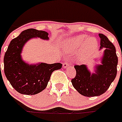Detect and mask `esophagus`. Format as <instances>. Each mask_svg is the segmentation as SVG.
Listing matches in <instances>:
<instances>
[{
	"label": "esophagus",
	"instance_id": "esophagus-1",
	"mask_svg": "<svg viewBox=\"0 0 122 122\" xmlns=\"http://www.w3.org/2000/svg\"><path fill=\"white\" fill-rule=\"evenodd\" d=\"M69 64H70V62L69 61H66L63 64V67H64V68H66L69 66Z\"/></svg>",
	"mask_w": 122,
	"mask_h": 122
}]
</instances>
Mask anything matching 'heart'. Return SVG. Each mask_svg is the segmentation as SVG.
Segmentation results:
<instances>
[{
    "instance_id": "b5f03b06",
    "label": "heart",
    "mask_w": 122,
    "mask_h": 122,
    "mask_svg": "<svg viewBox=\"0 0 122 122\" xmlns=\"http://www.w3.org/2000/svg\"><path fill=\"white\" fill-rule=\"evenodd\" d=\"M97 45L96 40L93 37L86 38L85 36L80 35L69 39L67 42V46L71 51L79 50L82 46V50L84 54H87Z\"/></svg>"
}]
</instances>
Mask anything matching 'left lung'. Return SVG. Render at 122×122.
I'll return each instance as SVG.
<instances>
[{"label":"left lung","instance_id":"1","mask_svg":"<svg viewBox=\"0 0 122 122\" xmlns=\"http://www.w3.org/2000/svg\"><path fill=\"white\" fill-rule=\"evenodd\" d=\"M100 48H106L102 57L101 65L96 67L95 73L91 74L85 65H76V75L71 80L72 84L80 94L87 97L100 96L105 93L115 79L117 73L118 56L113 44L103 34Z\"/></svg>","mask_w":122,"mask_h":122}]
</instances>
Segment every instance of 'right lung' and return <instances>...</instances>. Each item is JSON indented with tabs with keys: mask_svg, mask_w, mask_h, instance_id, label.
Instances as JSON below:
<instances>
[{
	"mask_svg": "<svg viewBox=\"0 0 122 122\" xmlns=\"http://www.w3.org/2000/svg\"><path fill=\"white\" fill-rule=\"evenodd\" d=\"M44 31L28 29L10 41L4 58V73L11 86L21 94L33 95L46 88L51 73L62 68V64L45 63L29 65L22 60L21 51L25 43L34 37L48 40Z\"/></svg>",
	"mask_w": 122,
	"mask_h": 122,
	"instance_id": "obj_1",
	"label": "right lung"
}]
</instances>
